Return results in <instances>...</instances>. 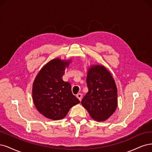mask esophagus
<instances>
[{
    "mask_svg": "<svg viewBox=\"0 0 152 152\" xmlns=\"http://www.w3.org/2000/svg\"><path fill=\"white\" fill-rule=\"evenodd\" d=\"M76 97L78 99L80 100V101L81 102V98H82V94H77V95H76Z\"/></svg>",
    "mask_w": 152,
    "mask_h": 152,
    "instance_id": "1",
    "label": "esophagus"
}]
</instances>
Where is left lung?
<instances>
[{"instance_id":"left-lung-1","label":"left lung","mask_w":152,"mask_h":152,"mask_svg":"<svg viewBox=\"0 0 152 152\" xmlns=\"http://www.w3.org/2000/svg\"><path fill=\"white\" fill-rule=\"evenodd\" d=\"M86 83L88 91L81 105L97 121H104L114 114L117 105V89L113 77L106 68L92 66L88 71Z\"/></svg>"}]
</instances>
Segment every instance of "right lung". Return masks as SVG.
Here are the masks:
<instances>
[{"mask_svg": "<svg viewBox=\"0 0 152 152\" xmlns=\"http://www.w3.org/2000/svg\"><path fill=\"white\" fill-rule=\"evenodd\" d=\"M71 61L54 58L39 71L33 84L34 104L40 114L52 120L65 117L72 106L80 103L72 94L69 83L62 76Z\"/></svg>", "mask_w": 152, "mask_h": 152, "instance_id": "add662e5", "label": "right lung"}]
</instances>
